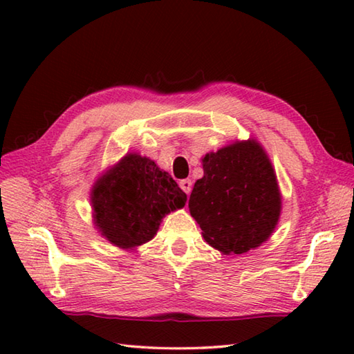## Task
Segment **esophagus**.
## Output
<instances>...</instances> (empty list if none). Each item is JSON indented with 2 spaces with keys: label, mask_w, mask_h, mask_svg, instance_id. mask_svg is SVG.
<instances>
[{
  "label": "esophagus",
  "mask_w": 354,
  "mask_h": 354,
  "mask_svg": "<svg viewBox=\"0 0 354 354\" xmlns=\"http://www.w3.org/2000/svg\"><path fill=\"white\" fill-rule=\"evenodd\" d=\"M179 187H181V189H183L187 194H190V193H192V189H193L192 179H183V181L179 183Z\"/></svg>",
  "instance_id": "obj_1"
}]
</instances>
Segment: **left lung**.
Instances as JSON below:
<instances>
[{
	"label": "left lung",
	"instance_id": "1",
	"mask_svg": "<svg viewBox=\"0 0 354 354\" xmlns=\"http://www.w3.org/2000/svg\"><path fill=\"white\" fill-rule=\"evenodd\" d=\"M202 167L204 176L194 183L189 208L205 242L227 255L265 243L280 221L281 193L260 142H231L207 153Z\"/></svg>",
	"mask_w": 354,
	"mask_h": 354
}]
</instances>
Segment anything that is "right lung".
<instances>
[{"instance_id": "add662e5", "label": "right lung", "mask_w": 354, "mask_h": 354, "mask_svg": "<svg viewBox=\"0 0 354 354\" xmlns=\"http://www.w3.org/2000/svg\"><path fill=\"white\" fill-rule=\"evenodd\" d=\"M89 201L102 237L131 251L155 237L165 214L185 205L187 194L153 160L132 152L97 178Z\"/></svg>"}]
</instances>
